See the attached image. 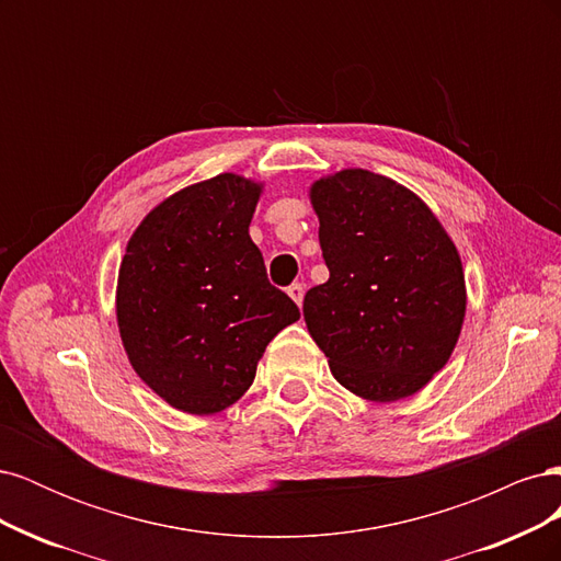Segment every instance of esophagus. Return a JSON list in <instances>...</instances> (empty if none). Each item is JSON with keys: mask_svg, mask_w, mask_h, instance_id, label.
Returning a JSON list of instances; mask_svg holds the SVG:
<instances>
[{"mask_svg": "<svg viewBox=\"0 0 561 561\" xmlns=\"http://www.w3.org/2000/svg\"><path fill=\"white\" fill-rule=\"evenodd\" d=\"M287 295H290L299 307H301V301H304V285L301 283H293L290 287H287Z\"/></svg>", "mask_w": 561, "mask_h": 561, "instance_id": "esophagus-1", "label": "esophagus"}]
</instances>
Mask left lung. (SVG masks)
<instances>
[{
	"label": "left lung",
	"instance_id": "left-lung-1",
	"mask_svg": "<svg viewBox=\"0 0 561 561\" xmlns=\"http://www.w3.org/2000/svg\"><path fill=\"white\" fill-rule=\"evenodd\" d=\"M328 283L304 320L334 379L371 402L414 396L449 360L466 316L454 241L407 186L346 168L311 184Z\"/></svg>",
	"mask_w": 561,
	"mask_h": 561
}]
</instances>
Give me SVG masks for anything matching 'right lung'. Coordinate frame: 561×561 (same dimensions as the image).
Returning a JSON list of instances; mask_svg holds the SVG:
<instances>
[{
	"label": "right lung",
	"instance_id": "right-lung-1",
	"mask_svg": "<svg viewBox=\"0 0 561 561\" xmlns=\"http://www.w3.org/2000/svg\"><path fill=\"white\" fill-rule=\"evenodd\" d=\"M260 194L262 184L233 173L184 186L126 245L118 334L138 377L180 412L227 410L254 381L271 339L299 320L248 233Z\"/></svg>",
	"mask_w": 561,
	"mask_h": 561
}]
</instances>
